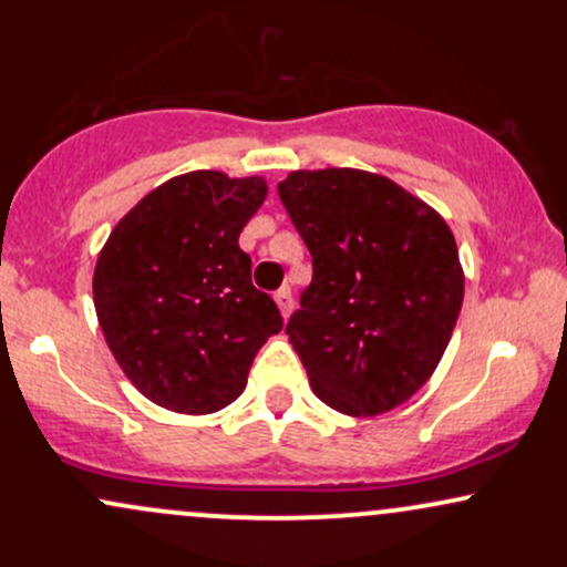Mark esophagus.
I'll return each instance as SVG.
<instances>
[{
	"instance_id": "obj_1",
	"label": "esophagus",
	"mask_w": 567,
	"mask_h": 567,
	"mask_svg": "<svg viewBox=\"0 0 567 567\" xmlns=\"http://www.w3.org/2000/svg\"><path fill=\"white\" fill-rule=\"evenodd\" d=\"M275 301H277V306H279V311H282L285 320H288L290 311H292V292H290V288H279V290L275 292Z\"/></svg>"
}]
</instances>
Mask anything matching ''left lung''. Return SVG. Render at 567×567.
<instances>
[{"label":"left lung","mask_w":567,"mask_h":567,"mask_svg":"<svg viewBox=\"0 0 567 567\" xmlns=\"http://www.w3.org/2000/svg\"><path fill=\"white\" fill-rule=\"evenodd\" d=\"M277 192L311 252V285L285 328L311 389L338 413L394 410L432 379L464 303L451 226L351 167L296 171Z\"/></svg>","instance_id":"obj_1"}]
</instances>
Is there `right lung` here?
<instances>
[{
    "label": "right lung",
    "mask_w": 567,
    "mask_h": 567,
    "mask_svg": "<svg viewBox=\"0 0 567 567\" xmlns=\"http://www.w3.org/2000/svg\"><path fill=\"white\" fill-rule=\"evenodd\" d=\"M266 188L258 175H175L114 226L97 256L93 301L109 349L133 386L173 413L231 405L258 349L282 330L239 247Z\"/></svg>",
    "instance_id": "obj_1"
}]
</instances>
